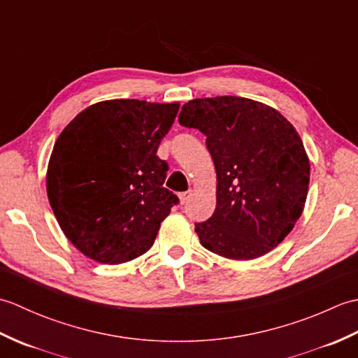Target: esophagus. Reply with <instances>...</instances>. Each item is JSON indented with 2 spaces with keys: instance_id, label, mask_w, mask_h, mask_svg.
Listing matches in <instances>:
<instances>
[{
  "instance_id": "34e87169",
  "label": "esophagus",
  "mask_w": 358,
  "mask_h": 358,
  "mask_svg": "<svg viewBox=\"0 0 358 358\" xmlns=\"http://www.w3.org/2000/svg\"><path fill=\"white\" fill-rule=\"evenodd\" d=\"M178 196H180V201H181V204H185V203H187L189 200H191L192 192H191V191H187V192H181Z\"/></svg>"
}]
</instances>
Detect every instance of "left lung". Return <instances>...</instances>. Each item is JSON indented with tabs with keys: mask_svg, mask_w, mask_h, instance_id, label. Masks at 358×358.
Returning <instances> with one entry per match:
<instances>
[{
	"mask_svg": "<svg viewBox=\"0 0 358 358\" xmlns=\"http://www.w3.org/2000/svg\"><path fill=\"white\" fill-rule=\"evenodd\" d=\"M178 121L206 135L217 171L214 214L195 223L201 245L232 260L277 248L300 218L309 186V158L294 126L241 96L196 98Z\"/></svg>",
	"mask_w": 358,
	"mask_h": 358,
	"instance_id": "1",
	"label": "left lung"
}]
</instances>
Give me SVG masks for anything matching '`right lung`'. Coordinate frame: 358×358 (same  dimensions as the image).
Returning <instances> with one entry per match:
<instances>
[{
	"instance_id": "1",
	"label": "right lung",
	"mask_w": 358,
	"mask_h": 358,
	"mask_svg": "<svg viewBox=\"0 0 358 358\" xmlns=\"http://www.w3.org/2000/svg\"><path fill=\"white\" fill-rule=\"evenodd\" d=\"M178 103L109 100L78 113L53 146L48 196L57 222L80 252L120 264L152 248L178 196L166 189L158 158Z\"/></svg>"
}]
</instances>
